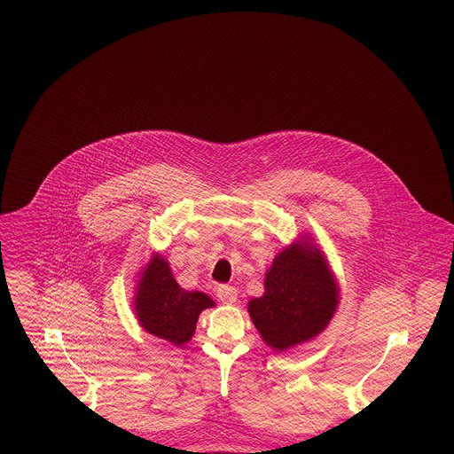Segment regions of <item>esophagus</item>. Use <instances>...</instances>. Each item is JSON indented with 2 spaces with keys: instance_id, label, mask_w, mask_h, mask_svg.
Listing matches in <instances>:
<instances>
[{
  "instance_id": "34e87169",
  "label": "esophagus",
  "mask_w": 454,
  "mask_h": 454,
  "mask_svg": "<svg viewBox=\"0 0 454 454\" xmlns=\"http://www.w3.org/2000/svg\"><path fill=\"white\" fill-rule=\"evenodd\" d=\"M216 297L223 302V304H234L238 301V290L231 285H220L216 288Z\"/></svg>"
}]
</instances>
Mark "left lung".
<instances>
[{"label": "left lung", "instance_id": "1", "mask_svg": "<svg viewBox=\"0 0 454 454\" xmlns=\"http://www.w3.org/2000/svg\"><path fill=\"white\" fill-rule=\"evenodd\" d=\"M337 285L318 248H285L265 274V294L250 301L248 311L274 349L285 351L318 335L337 308Z\"/></svg>", "mask_w": 454, "mask_h": 454}]
</instances>
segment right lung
I'll list each match as a JSON object with an SVG mask.
<instances>
[{
	"label": "right lung",
	"mask_w": 454,
	"mask_h": 454,
	"mask_svg": "<svg viewBox=\"0 0 454 454\" xmlns=\"http://www.w3.org/2000/svg\"><path fill=\"white\" fill-rule=\"evenodd\" d=\"M134 304L146 332L176 346H184L194 335L200 311L215 306L206 294L184 290L175 281L168 262L160 257L143 270Z\"/></svg>",
	"instance_id": "1"
}]
</instances>
